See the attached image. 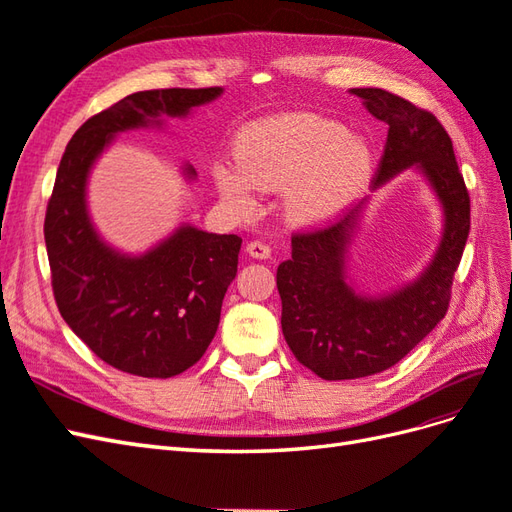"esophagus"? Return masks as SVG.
<instances>
[{
  "label": "esophagus",
  "instance_id": "34e87169",
  "mask_svg": "<svg viewBox=\"0 0 512 512\" xmlns=\"http://www.w3.org/2000/svg\"><path fill=\"white\" fill-rule=\"evenodd\" d=\"M247 254H250L252 258L265 260L271 256V247L265 241H250L247 243Z\"/></svg>",
  "mask_w": 512,
  "mask_h": 512
}]
</instances>
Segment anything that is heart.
I'll return each instance as SVG.
<instances>
[{
  "instance_id": "1",
  "label": "heart",
  "mask_w": 512,
  "mask_h": 512,
  "mask_svg": "<svg viewBox=\"0 0 512 512\" xmlns=\"http://www.w3.org/2000/svg\"><path fill=\"white\" fill-rule=\"evenodd\" d=\"M237 170H222L220 192L230 205L252 207V188L288 196L297 222H320L344 209L371 175L374 156L346 126L320 115H284L247 126L237 141Z\"/></svg>"
}]
</instances>
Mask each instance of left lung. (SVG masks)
Segmentation results:
<instances>
[{"instance_id": "1", "label": "left lung", "mask_w": 512, "mask_h": 512, "mask_svg": "<svg viewBox=\"0 0 512 512\" xmlns=\"http://www.w3.org/2000/svg\"><path fill=\"white\" fill-rule=\"evenodd\" d=\"M389 123L371 188L418 166L444 207V235L429 269L386 297L367 299L344 280L346 247L361 207L333 224L292 235V258L277 267L282 331L294 359L322 380H354L393 367L446 316L453 277L470 232V194L453 141L438 117L376 87L352 89Z\"/></svg>"}]
</instances>
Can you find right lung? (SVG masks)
<instances>
[{"instance_id":"1","label":"right lung","mask_w":512,"mask_h":512,"mask_svg":"<svg viewBox=\"0 0 512 512\" xmlns=\"http://www.w3.org/2000/svg\"><path fill=\"white\" fill-rule=\"evenodd\" d=\"M220 94L222 87L136 91L89 117L57 168L44 215L55 303L98 359L132 376L173 378L200 361L237 275L241 237L181 226L145 256H121L89 222L87 173L117 132L183 117Z\"/></svg>"}]
</instances>
